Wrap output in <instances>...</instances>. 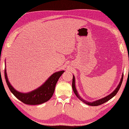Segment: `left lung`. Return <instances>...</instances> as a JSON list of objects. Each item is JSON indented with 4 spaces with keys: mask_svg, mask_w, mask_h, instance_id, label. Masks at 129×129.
<instances>
[{
    "mask_svg": "<svg viewBox=\"0 0 129 129\" xmlns=\"http://www.w3.org/2000/svg\"><path fill=\"white\" fill-rule=\"evenodd\" d=\"M123 73L122 74V77L121 78L120 82L119 83V85L117 86V87L115 89V90L111 92L110 94H109V95L106 96V97H105L104 98H102L101 99H99L98 100H96V101H94L93 102H89V101H87L83 99L80 96V94H78L77 90H76V85H75V76L74 75H73V80H72V88H73V91L74 92V93H75V94L76 95V96L77 97V98L80 100L81 101H82L84 103L88 105H90V106H99V105H100L103 104L105 102L108 101L109 100H110V99H111L113 97H114L115 95H116V93H117V92L119 91V89L121 87V83L122 82V80H123Z\"/></svg>",
    "mask_w": 129,
    "mask_h": 129,
    "instance_id": "1",
    "label": "left lung"
}]
</instances>
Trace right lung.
<instances>
[{
	"instance_id": "add662e5",
	"label": "right lung",
	"mask_w": 129,
	"mask_h": 129,
	"mask_svg": "<svg viewBox=\"0 0 129 129\" xmlns=\"http://www.w3.org/2000/svg\"><path fill=\"white\" fill-rule=\"evenodd\" d=\"M64 72V71H60L53 73L43 85L36 90L26 93L17 91L10 84L7 74L6 64L5 65L4 75L10 91L18 100L25 104L36 105L44 103L52 98L57 81Z\"/></svg>"
}]
</instances>
